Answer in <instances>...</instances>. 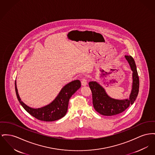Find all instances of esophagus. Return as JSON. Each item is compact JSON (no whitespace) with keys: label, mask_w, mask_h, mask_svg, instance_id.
Wrapping results in <instances>:
<instances>
[{"label":"esophagus","mask_w":155,"mask_h":155,"mask_svg":"<svg viewBox=\"0 0 155 155\" xmlns=\"http://www.w3.org/2000/svg\"><path fill=\"white\" fill-rule=\"evenodd\" d=\"M81 84H82V86H85L87 85V80L85 77L82 78V80H81Z\"/></svg>","instance_id":"1"}]
</instances>
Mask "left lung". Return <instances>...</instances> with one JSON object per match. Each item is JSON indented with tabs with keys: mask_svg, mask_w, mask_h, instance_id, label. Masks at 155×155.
I'll use <instances>...</instances> for the list:
<instances>
[{
	"mask_svg": "<svg viewBox=\"0 0 155 155\" xmlns=\"http://www.w3.org/2000/svg\"><path fill=\"white\" fill-rule=\"evenodd\" d=\"M131 70L133 71V84L129 100H118L110 98L104 89L95 81L89 82L92 91V104L94 109L99 114L105 116H113L119 114L132 105L137 99L139 88V80L137 66L133 57L129 55H125Z\"/></svg>",
	"mask_w": 155,
	"mask_h": 155,
	"instance_id": "obj_1",
	"label": "left lung"
}]
</instances>
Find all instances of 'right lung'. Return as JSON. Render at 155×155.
Returning a JSON list of instances; mask_svg holds the SVG:
<instances>
[{
	"mask_svg": "<svg viewBox=\"0 0 155 155\" xmlns=\"http://www.w3.org/2000/svg\"><path fill=\"white\" fill-rule=\"evenodd\" d=\"M81 87V82L74 80L61 89L57 97L51 103L38 109L31 108L24 104L19 97L15 81V91L20 104L28 114L36 118L46 122L54 121L63 118L67 113L69 100L73 94Z\"/></svg>",
	"mask_w": 155,
	"mask_h": 155,
	"instance_id": "obj_1",
	"label": "right lung"
}]
</instances>
